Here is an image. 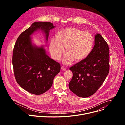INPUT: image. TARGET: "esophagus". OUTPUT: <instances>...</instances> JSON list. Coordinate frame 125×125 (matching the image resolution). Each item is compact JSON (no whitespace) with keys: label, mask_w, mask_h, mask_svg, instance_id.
I'll use <instances>...</instances> for the list:
<instances>
[{"label":"esophagus","mask_w":125,"mask_h":125,"mask_svg":"<svg viewBox=\"0 0 125 125\" xmlns=\"http://www.w3.org/2000/svg\"><path fill=\"white\" fill-rule=\"evenodd\" d=\"M61 70H62V71H66V68H65L64 66H62L61 68Z\"/></svg>","instance_id":"1"}]
</instances>
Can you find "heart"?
<instances>
[{
  "label": "heart",
  "instance_id": "1",
  "mask_svg": "<svg viewBox=\"0 0 125 125\" xmlns=\"http://www.w3.org/2000/svg\"><path fill=\"white\" fill-rule=\"evenodd\" d=\"M93 45V37L90 32L70 28L61 30L57 38L51 40L49 50L53 58L58 61L64 53L66 47L67 54L63 63L69 64L74 60L80 61L86 58L91 53Z\"/></svg>",
  "mask_w": 125,
  "mask_h": 125
}]
</instances>
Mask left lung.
<instances>
[{
	"label": "left lung",
	"instance_id": "obj_1",
	"mask_svg": "<svg viewBox=\"0 0 125 125\" xmlns=\"http://www.w3.org/2000/svg\"><path fill=\"white\" fill-rule=\"evenodd\" d=\"M94 39V46L90 55L70 68L73 77L69 87L81 97H87L96 93L109 72L108 45L99 33Z\"/></svg>",
	"mask_w": 125,
	"mask_h": 125
}]
</instances>
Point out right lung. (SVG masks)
Returning <instances> with one entry per match:
<instances>
[{"instance_id":"right-lung-1","label":"right lung","mask_w":125,"mask_h":125,"mask_svg":"<svg viewBox=\"0 0 125 125\" xmlns=\"http://www.w3.org/2000/svg\"><path fill=\"white\" fill-rule=\"evenodd\" d=\"M55 27L48 22H34L19 35L15 44L12 57L14 76L20 86L31 94L40 95L47 91L60 71V64L46 54L43 45L33 44L31 37L41 30L47 42L50 30Z\"/></svg>"}]
</instances>
